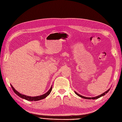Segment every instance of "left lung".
Masks as SVG:
<instances>
[{
  "mask_svg": "<svg viewBox=\"0 0 122 122\" xmlns=\"http://www.w3.org/2000/svg\"><path fill=\"white\" fill-rule=\"evenodd\" d=\"M109 90H110V89L108 90L107 91H106V92H105V93H103V94H102L101 95H100L98 96L95 97H92V98H91V97L89 98V97H84V96H81V95H80L78 94V93H77L76 92H75V94H76L77 95H78V96H79V97H81V98H84V99H98V98H99L100 97H102V96H104L105 95H106V94L108 92H109Z\"/></svg>",
  "mask_w": 122,
  "mask_h": 122,
  "instance_id": "left-lung-1",
  "label": "left lung"
}]
</instances>
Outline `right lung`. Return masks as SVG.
Masks as SVG:
<instances>
[{"label":"right lung","instance_id":"1","mask_svg":"<svg viewBox=\"0 0 122 122\" xmlns=\"http://www.w3.org/2000/svg\"><path fill=\"white\" fill-rule=\"evenodd\" d=\"M11 86H12V88L13 90L14 91V92H15V93L16 95H17L18 96H19L20 97L24 99L25 100H26L28 101H38V100H42L44 98H45L46 97H47L48 96L50 93H51V90H52V86H51V88H50V90L48 91L47 93L45 94L42 95H41L39 96H36V97H29V96H25L24 95H22L20 93H19V92H18L17 91H16L15 90V88L13 87V86L12 85H10Z\"/></svg>","mask_w":122,"mask_h":122}]
</instances>
